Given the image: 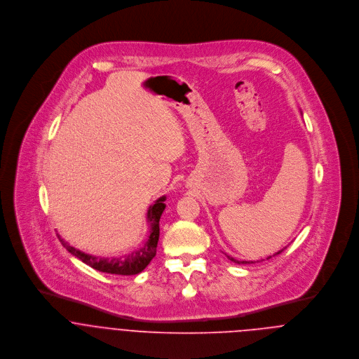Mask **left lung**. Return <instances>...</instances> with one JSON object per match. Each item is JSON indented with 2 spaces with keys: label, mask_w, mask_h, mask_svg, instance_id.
Here are the masks:
<instances>
[{
  "label": "left lung",
  "mask_w": 359,
  "mask_h": 359,
  "mask_svg": "<svg viewBox=\"0 0 359 359\" xmlns=\"http://www.w3.org/2000/svg\"><path fill=\"white\" fill-rule=\"evenodd\" d=\"M283 250H285V249H282V250H279V252H278V253H275V255H273V256H278V255H280V253H282V252H283ZM228 257V258H229V259H231V261H233V262H236V264H252V262H253V261H238V259H235V258H233V257H229V256H226ZM268 258H271V257H268ZM268 258H266V259H268Z\"/></svg>",
  "instance_id": "left-lung-1"
}]
</instances>
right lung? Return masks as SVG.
Segmentation results:
<instances>
[{"instance_id": "obj_1", "label": "right lung", "mask_w": 359, "mask_h": 359, "mask_svg": "<svg viewBox=\"0 0 359 359\" xmlns=\"http://www.w3.org/2000/svg\"><path fill=\"white\" fill-rule=\"evenodd\" d=\"M165 196L158 198L154 205L149 207L148 210V222H149V238L147 239V242L144 243L142 248H140L138 250H134L130 255L121 257H95L91 255H86L77 249H74L73 246L67 245L63 239L59 238V241L62 242L63 248H66V250L69 253H72L73 256L80 258L84 264L90 265L91 268L106 272V273H113V275H137L140 272H142L148 264L152 261V258L156 256V248H157V242H158V235H160V228H158V221L160 217L165 208L164 205Z\"/></svg>"}]
</instances>
